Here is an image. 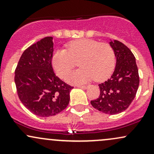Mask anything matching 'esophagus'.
I'll return each mask as SVG.
<instances>
[{
    "mask_svg": "<svg viewBox=\"0 0 154 154\" xmlns=\"http://www.w3.org/2000/svg\"><path fill=\"white\" fill-rule=\"evenodd\" d=\"M77 87H78L79 88H82V89H86L88 88V85H77Z\"/></svg>",
    "mask_w": 154,
    "mask_h": 154,
    "instance_id": "34e87169",
    "label": "esophagus"
}]
</instances>
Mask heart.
<instances>
[{"label":"heart","mask_w":154,"mask_h":154,"mask_svg":"<svg viewBox=\"0 0 154 154\" xmlns=\"http://www.w3.org/2000/svg\"><path fill=\"white\" fill-rule=\"evenodd\" d=\"M76 61L81 68L67 76V81L81 83L93 78L101 81L113 72L115 56L109 44L80 39L67 44L66 50L56 51L52 59L54 69L61 77H64L76 66Z\"/></svg>","instance_id":"b5f03b06"}]
</instances>
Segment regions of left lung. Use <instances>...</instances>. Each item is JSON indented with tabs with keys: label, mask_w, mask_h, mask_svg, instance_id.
<instances>
[{
	"label": "left lung",
	"mask_w": 154,
	"mask_h": 154,
	"mask_svg": "<svg viewBox=\"0 0 154 154\" xmlns=\"http://www.w3.org/2000/svg\"><path fill=\"white\" fill-rule=\"evenodd\" d=\"M116 58L114 73L99 84L100 95L91 103L97 110L116 114L126 110L135 98L139 86L138 69L132 51L118 40L110 42Z\"/></svg>",
	"instance_id": "left-lung-1"
}]
</instances>
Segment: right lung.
Instances as JSON below:
<instances>
[{"label":"right lung","instance_id":"add662e5","mask_svg":"<svg viewBox=\"0 0 154 154\" xmlns=\"http://www.w3.org/2000/svg\"><path fill=\"white\" fill-rule=\"evenodd\" d=\"M54 43L46 37L23 52L15 69L19 100L35 115L48 117L64 110L73 88L59 78L52 66Z\"/></svg>","mask_w":154,"mask_h":154}]
</instances>
